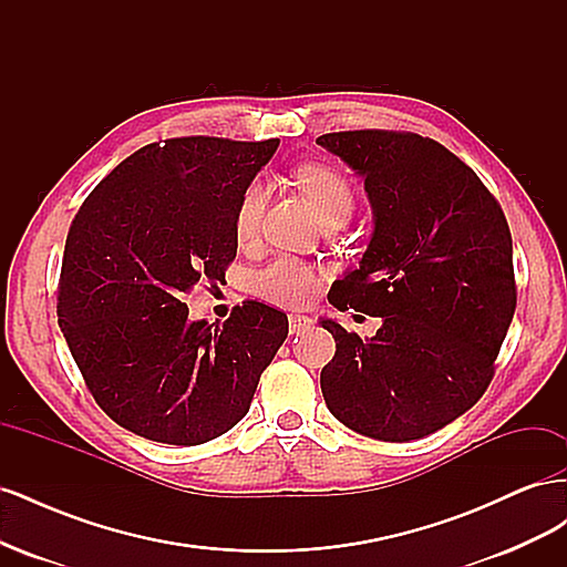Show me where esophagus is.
<instances>
[{
    "label": "esophagus",
    "instance_id": "34e87169",
    "mask_svg": "<svg viewBox=\"0 0 567 567\" xmlns=\"http://www.w3.org/2000/svg\"><path fill=\"white\" fill-rule=\"evenodd\" d=\"M312 319L310 317H305V315H290L288 317V329H290V333H302V331H307V329H312Z\"/></svg>",
    "mask_w": 567,
    "mask_h": 567
}]
</instances>
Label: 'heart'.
I'll use <instances>...</instances> for the list:
<instances>
[{"mask_svg": "<svg viewBox=\"0 0 567 567\" xmlns=\"http://www.w3.org/2000/svg\"><path fill=\"white\" fill-rule=\"evenodd\" d=\"M298 184L310 200L317 217H329L333 213H352L354 196L348 179L333 167L326 165H302L296 173ZM265 208V186L260 182L250 184L241 200H238L234 231L241 244L250 241L260 227V217ZM255 293L274 302L284 305H302L317 293L315 271L293 257H277L262 269L255 271L252 277Z\"/></svg>", "mask_w": 567, "mask_h": 567, "instance_id": "1", "label": "heart"}]
</instances>
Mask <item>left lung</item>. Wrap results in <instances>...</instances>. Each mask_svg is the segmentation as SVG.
<instances>
[{
    "label": "left lung",
    "instance_id": "1",
    "mask_svg": "<svg viewBox=\"0 0 567 567\" xmlns=\"http://www.w3.org/2000/svg\"><path fill=\"white\" fill-rule=\"evenodd\" d=\"M364 179L373 231L331 305L383 323L371 338L336 319L321 369L331 414L350 431L409 442L483 398L516 312L513 244L499 203L452 151L419 134L357 130L317 140Z\"/></svg>",
    "mask_w": 567,
    "mask_h": 567
}]
</instances>
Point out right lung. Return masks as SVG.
<instances>
[{"label":"right lung","mask_w":567,"mask_h":567,"mask_svg":"<svg viewBox=\"0 0 567 567\" xmlns=\"http://www.w3.org/2000/svg\"><path fill=\"white\" fill-rule=\"evenodd\" d=\"M279 140L182 136L132 153L65 238L59 326L96 404L125 431L194 447L241 421L288 319L262 302L221 323L184 296L225 279L238 200Z\"/></svg>","instance_id":"1"}]
</instances>
